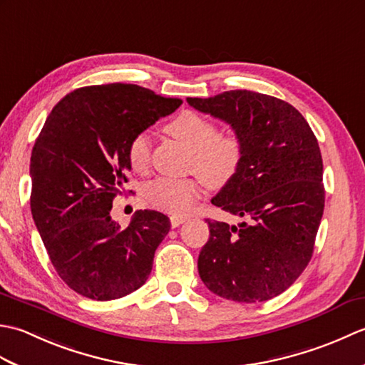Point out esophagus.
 I'll list each match as a JSON object with an SVG mask.
<instances>
[{
    "label": "esophagus",
    "instance_id": "34e87169",
    "mask_svg": "<svg viewBox=\"0 0 365 365\" xmlns=\"http://www.w3.org/2000/svg\"><path fill=\"white\" fill-rule=\"evenodd\" d=\"M185 221H187V218H185V216H178V215L170 216V226H173V227H178Z\"/></svg>",
    "mask_w": 365,
    "mask_h": 365
}]
</instances>
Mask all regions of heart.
<instances>
[{"instance_id":"obj_1","label":"heart","mask_w":365,"mask_h":365,"mask_svg":"<svg viewBox=\"0 0 365 365\" xmlns=\"http://www.w3.org/2000/svg\"><path fill=\"white\" fill-rule=\"evenodd\" d=\"M166 131L191 149L190 169L195 170L212 188L227 185L242 166L245 147L234 133H218V125L196 111H182L166 125ZM130 166L144 173L150 161V138L138 133L127 149ZM200 178H155L145 187V199L158 210L185 215L200 195Z\"/></svg>"}]
</instances>
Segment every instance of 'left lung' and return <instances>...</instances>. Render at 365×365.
I'll use <instances>...</instances> for the list:
<instances>
[{
    "label": "left lung",
    "instance_id": "obj_1",
    "mask_svg": "<svg viewBox=\"0 0 365 365\" xmlns=\"http://www.w3.org/2000/svg\"><path fill=\"white\" fill-rule=\"evenodd\" d=\"M187 102L229 123L245 147L238 173L212 204L246 221L207 220L210 237L199 254V276L226 299L268 301L312 257L324 208L319 143L301 113L281 98L227 91Z\"/></svg>",
    "mask_w": 365,
    "mask_h": 365
}]
</instances>
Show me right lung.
I'll return each instance as SVG.
<instances>
[{"mask_svg":"<svg viewBox=\"0 0 365 365\" xmlns=\"http://www.w3.org/2000/svg\"><path fill=\"white\" fill-rule=\"evenodd\" d=\"M180 105L113 83L75 89L46 118L31 153V213L56 273L83 297L118 299L149 277L169 218L141 210L122 230L110 212L128 182L131 138Z\"/></svg>","mask_w":365,"mask_h":365,"instance_id":"add662e5","label":"right lung"}]
</instances>
